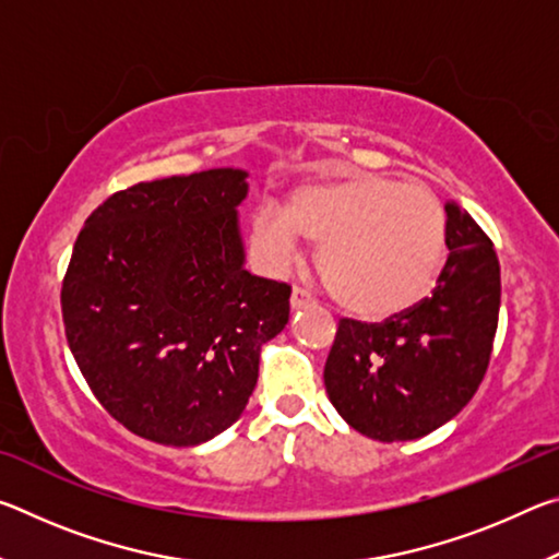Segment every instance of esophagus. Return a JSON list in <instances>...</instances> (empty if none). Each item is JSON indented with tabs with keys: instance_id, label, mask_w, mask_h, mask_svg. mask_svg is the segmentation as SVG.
Wrapping results in <instances>:
<instances>
[{
	"instance_id": "34e87169",
	"label": "esophagus",
	"mask_w": 559,
	"mask_h": 559,
	"mask_svg": "<svg viewBox=\"0 0 559 559\" xmlns=\"http://www.w3.org/2000/svg\"><path fill=\"white\" fill-rule=\"evenodd\" d=\"M313 298H310V293H306L302 288H293V293H290V308L293 310H300V308H308V306H313Z\"/></svg>"
}]
</instances>
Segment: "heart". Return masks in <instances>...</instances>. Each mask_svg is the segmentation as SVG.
I'll return each instance as SVG.
<instances>
[{"instance_id": "b5f03b06", "label": "heart", "mask_w": 559, "mask_h": 559, "mask_svg": "<svg viewBox=\"0 0 559 559\" xmlns=\"http://www.w3.org/2000/svg\"><path fill=\"white\" fill-rule=\"evenodd\" d=\"M251 234L276 269L298 257L300 236L320 241L318 271L337 306L384 320L429 296L447 249V216L427 189L357 173L298 185L286 210L261 206Z\"/></svg>"}]
</instances>
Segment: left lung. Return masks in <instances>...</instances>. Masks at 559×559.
Instances as JSON below:
<instances>
[{
    "label": "left lung",
    "instance_id": "obj_1",
    "mask_svg": "<svg viewBox=\"0 0 559 559\" xmlns=\"http://www.w3.org/2000/svg\"><path fill=\"white\" fill-rule=\"evenodd\" d=\"M449 259L431 296L384 323L343 318L325 390L355 431L412 441L451 421L488 370L500 310V266L484 229L447 204Z\"/></svg>",
    "mask_w": 559,
    "mask_h": 559
}]
</instances>
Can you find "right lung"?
<instances>
[{
	"label": "right lung",
	"instance_id": "add662e5",
	"mask_svg": "<svg viewBox=\"0 0 559 559\" xmlns=\"http://www.w3.org/2000/svg\"><path fill=\"white\" fill-rule=\"evenodd\" d=\"M246 177L219 167L128 187L75 239L66 340L96 400L147 441L197 447L229 429L261 347L288 323L290 286L243 269Z\"/></svg>",
	"mask_w": 559,
	"mask_h": 559
}]
</instances>
